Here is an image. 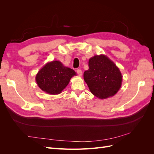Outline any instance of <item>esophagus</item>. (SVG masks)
Segmentation results:
<instances>
[{"instance_id":"1","label":"esophagus","mask_w":154,"mask_h":154,"mask_svg":"<svg viewBox=\"0 0 154 154\" xmlns=\"http://www.w3.org/2000/svg\"><path fill=\"white\" fill-rule=\"evenodd\" d=\"M76 72H77V73H78V74L80 76H82V70L81 69H77L76 70Z\"/></svg>"}]
</instances>
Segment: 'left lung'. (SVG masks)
I'll return each mask as SVG.
<instances>
[{
    "instance_id": "1",
    "label": "left lung",
    "mask_w": 154,
    "mask_h": 154,
    "mask_svg": "<svg viewBox=\"0 0 154 154\" xmlns=\"http://www.w3.org/2000/svg\"><path fill=\"white\" fill-rule=\"evenodd\" d=\"M83 78L93 95L100 99L114 96L122 84V74L106 55H95L88 60Z\"/></svg>"
}]
</instances>
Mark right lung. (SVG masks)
I'll return each mask as SVG.
<instances>
[{
	"instance_id": "add662e5",
	"label": "right lung",
	"mask_w": 154,
	"mask_h": 154,
	"mask_svg": "<svg viewBox=\"0 0 154 154\" xmlns=\"http://www.w3.org/2000/svg\"><path fill=\"white\" fill-rule=\"evenodd\" d=\"M76 75L73 69L64 66L61 62L54 60L47 63L40 69L35 80L42 91L55 95L61 93L71 78Z\"/></svg>"
}]
</instances>
